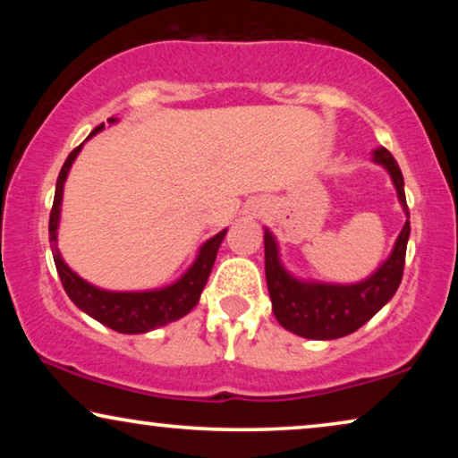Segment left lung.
<instances>
[{"label":"left lung","mask_w":458,"mask_h":458,"mask_svg":"<svg viewBox=\"0 0 458 458\" xmlns=\"http://www.w3.org/2000/svg\"><path fill=\"white\" fill-rule=\"evenodd\" d=\"M373 162L384 166L390 174L398 202L409 218L404 179L398 162L386 148L373 149ZM409 235L411 223L406 221L390 256L367 279L356 284H325L293 277L281 262L277 240L265 227V275L275 318L284 329L309 340H337L354 334L396 293L403 281Z\"/></svg>","instance_id":"obj_1"}]
</instances>
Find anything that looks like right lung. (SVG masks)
I'll list each match as a JSON object with an SVG mask.
<instances>
[{"label": "right lung", "mask_w": 458, "mask_h": 458, "mask_svg": "<svg viewBox=\"0 0 458 458\" xmlns=\"http://www.w3.org/2000/svg\"><path fill=\"white\" fill-rule=\"evenodd\" d=\"M110 124L118 123V118H108ZM104 131V123L91 131L87 140ZM83 148H74L62 166L55 181V196L52 215H49V242H52V254L55 268H58L60 281L64 285L68 298L79 306L85 315L96 318L106 327L118 331V334H148V331L165 327V325L177 321L185 317L193 306L199 302L206 281L210 277L212 265L216 260V252L221 248L223 237L227 235V229L218 231L215 237L206 240L198 250L196 260L191 267L181 275L177 281L156 290H141V292H112L104 290L85 281L81 275L72 271L62 259L58 250V227H60V212H62V196H64V183L68 173H71L72 162Z\"/></svg>", "instance_id": "1"}]
</instances>
